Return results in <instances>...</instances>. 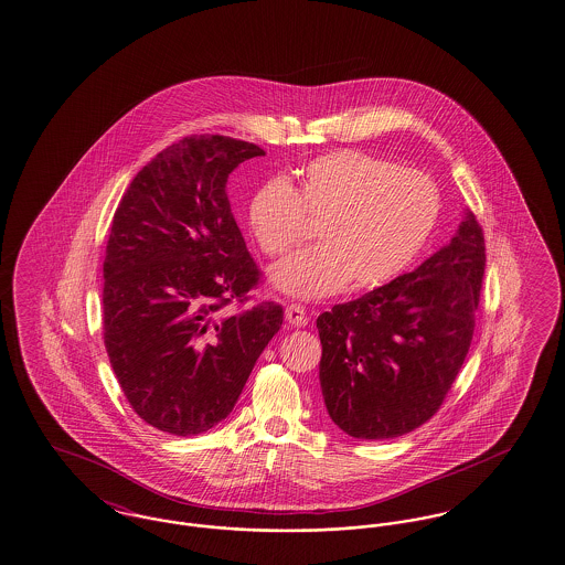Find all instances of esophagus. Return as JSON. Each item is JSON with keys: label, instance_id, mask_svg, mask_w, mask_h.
Listing matches in <instances>:
<instances>
[{"label": "esophagus", "instance_id": "obj_1", "mask_svg": "<svg viewBox=\"0 0 565 565\" xmlns=\"http://www.w3.org/2000/svg\"><path fill=\"white\" fill-rule=\"evenodd\" d=\"M285 320L289 322V326H295V328H301V326H306L307 320V313H306V307L299 306V303H290V306H287V309H285Z\"/></svg>", "mask_w": 565, "mask_h": 565}]
</instances>
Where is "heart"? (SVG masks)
Segmentation results:
<instances>
[{"instance_id":"obj_1","label":"heart","mask_w":565,"mask_h":565,"mask_svg":"<svg viewBox=\"0 0 565 565\" xmlns=\"http://www.w3.org/2000/svg\"><path fill=\"white\" fill-rule=\"evenodd\" d=\"M295 185L264 181L247 202V226L262 254L278 258L318 223V247L276 264V289L322 299L371 289L401 275L436 225L439 190L415 169L359 150H337L299 167Z\"/></svg>"}]
</instances>
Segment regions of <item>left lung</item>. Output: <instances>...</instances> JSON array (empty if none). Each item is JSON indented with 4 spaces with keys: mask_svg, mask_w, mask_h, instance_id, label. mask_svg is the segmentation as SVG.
<instances>
[{
    "mask_svg": "<svg viewBox=\"0 0 565 565\" xmlns=\"http://www.w3.org/2000/svg\"><path fill=\"white\" fill-rule=\"evenodd\" d=\"M484 262L483 228L468 212L417 270L318 318L323 403L344 434L390 439L436 415L468 355Z\"/></svg>",
    "mask_w": 565,
    "mask_h": 565,
    "instance_id": "8db88e82",
    "label": "left lung"
}]
</instances>
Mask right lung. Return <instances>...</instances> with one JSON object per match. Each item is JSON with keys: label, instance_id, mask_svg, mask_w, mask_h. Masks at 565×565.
I'll use <instances>...</instances> for the list:
<instances>
[{"label": "right lung", "instance_id": "right-lung-1", "mask_svg": "<svg viewBox=\"0 0 565 565\" xmlns=\"http://www.w3.org/2000/svg\"><path fill=\"white\" fill-rule=\"evenodd\" d=\"M266 154L218 134L167 146L129 183L103 262V340L134 413L171 436L225 419L282 307L254 303L262 273L226 198L228 173Z\"/></svg>", "mask_w": 565, "mask_h": 565}]
</instances>
